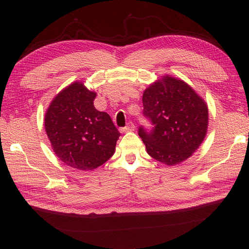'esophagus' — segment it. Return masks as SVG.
<instances>
[{"label": "esophagus", "mask_w": 249, "mask_h": 249, "mask_svg": "<svg viewBox=\"0 0 249 249\" xmlns=\"http://www.w3.org/2000/svg\"><path fill=\"white\" fill-rule=\"evenodd\" d=\"M135 128H136V126H135V124L133 123V122H128L127 123V125L125 126V127L123 128V131H133V130H135Z\"/></svg>", "instance_id": "1"}]
</instances>
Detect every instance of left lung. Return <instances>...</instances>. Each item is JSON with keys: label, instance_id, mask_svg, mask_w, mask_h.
Here are the masks:
<instances>
[{"label": "left lung", "instance_id": "obj_1", "mask_svg": "<svg viewBox=\"0 0 249 249\" xmlns=\"http://www.w3.org/2000/svg\"><path fill=\"white\" fill-rule=\"evenodd\" d=\"M142 104L153 128L140 126L138 134L147 154L157 161L178 165L202 143L208 130V106L187 83L163 76L145 89Z\"/></svg>", "mask_w": 249, "mask_h": 249}]
</instances>
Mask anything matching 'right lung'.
<instances>
[{"label": "right lung", "instance_id": "obj_1", "mask_svg": "<svg viewBox=\"0 0 249 249\" xmlns=\"http://www.w3.org/2000/svg\"><path fill=\"white\" fill-rule=\"evenodd\" d=\"M96 93L73 82L56 95L45 128L56 156L67 166L93 170L113 155L120 133L110 115L94 107Z\"/></svg>", "mask_w": 249, "mask_h": 249}]
</instances>
